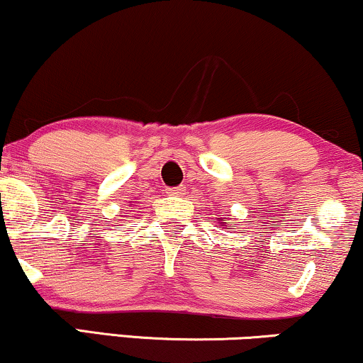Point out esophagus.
Here are the masks:
<instances>
[{
	"mask_svg": "<svg viewBox=\"0 0 363 363\" xmlns=\"http://www.w3.org/2000/svg\"><path fill=\"white\" fill-rule=\"evenodd\" d=\"M183 191H185V186H172V189L167 190V194L173 196H180L183 195Z\"/></svg>",
	"mask_w": 363,
	"mask_h": 363,
	"instance_id": "1",
	"label": "esophagus"
}]
</instances>
